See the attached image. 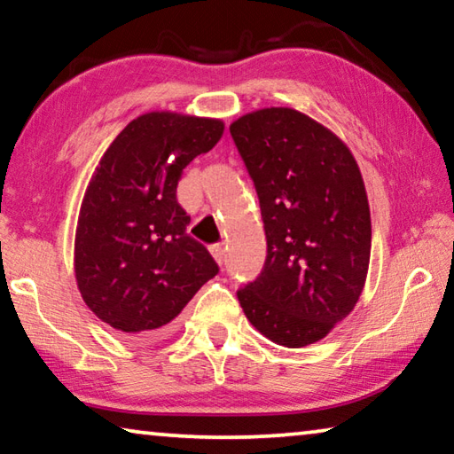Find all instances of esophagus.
Here are the masks:
<instances>
[{"label":"esophagus","instance_id":"esophagus-1","mask_svg":"<svg viewBox=\"0 0 454 454\" xmlns=\"http://www.w3.org/2000/svg\"><path fill=\"white\" fill-rule=\"evenodd\" d=\"M210 252H212V256H214V260H216L218 264L224 262V246H222V244H212L210 246Z\"/></svg>","mask_w":454,"mask_h":454}]
</instances>
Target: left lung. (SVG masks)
<instances>
[{"instance_id": "8db88e82", "label": "left lung", "mask_w": 454, "mask_h": 454, "mask_svg": "<svg viewBox=\"0 0 454 454\" xmlns=\"http://www.w3.org/2000/svg\"><path fill=\"white\" fill-rule=\"evenodd\" d=\"M266 232L256 280L236 292L258 333L288 348L325 338L358 302L371 260V210L350 150L292 107L230 126Z\"/></svg>"}]
</instances>
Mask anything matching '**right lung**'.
Masks as SVG:
<instances>
[{
    "mask_svg": "<svg viewBox=\"0 0 454 454\" xmlns=\"http://www.w3.org/2000/svg\"><path fill=\"white\" fill-rule=\"evenodd\" d=\"M222 132L220 120L150 112L99 160L75 230V280L90 310L120 333H156L218 274L206 246L186 232L176 188Z\"/></svg>",
    "mask_w": 454,
    "mask_h": 454,
    "instance_id": "right-lung-1",
    "label": "right lung"
}]
</instances>
